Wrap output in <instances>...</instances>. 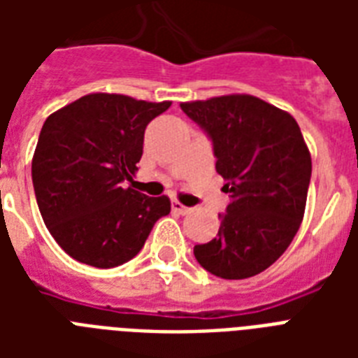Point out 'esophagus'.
<instances>
[{"instance_id": "34e87169", "label": "esophagus", "mask_w": 358, "mask_h": 358, "mask_svg": "<svg viewBox=\"0 0 358 358\" xmlns=\"http://www.w3.org/2000/svg\"><path fill=\"white\" fill-rule=\"evenodd\" d=\"M173 212L174 213H180V215H185V213H189L191 210L187 206H184L182 202L178 201H173Z\"/></svg>"}]
</instances>
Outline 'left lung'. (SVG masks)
<instances>
[{"label": "left lung", "instance_id": "8db88e82", "mask_svg": "<svg viewBox=\"0 0 358 358\" xmlns=\"http://www.w3.org/2000/svg\"><path fill=\"white\" fill-rule=\"evenodd\" d=\"M180 108L210 135L230 196L217 238L195 245L196 262L215 277H255L282 256L305 215L312 159L299 124L250 94Z\"/></svg>", "mask_w": 358, "mask_h": 358}]
</instances>
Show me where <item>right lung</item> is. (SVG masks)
Here are the masks:
<instances>
[{
    "label": "right lung",
    "mask_w": 358,
    "mask_h": 358,
    "mask_svg": "<svg viewBox=\"0 0 358 358\" xmlns=\"http://www.w3.org/2000/svg\"><path fill=\"white\" fill-rule=\"evenodd\" d=\"M171 102L92 92L57 109L38 135L31 176L50 234L74 260L117 267L145 245L169 196L126 187L143 156L145 129Z\"/></svg>",
    "instance_id": "right-lung-1"
}]
</instances>
